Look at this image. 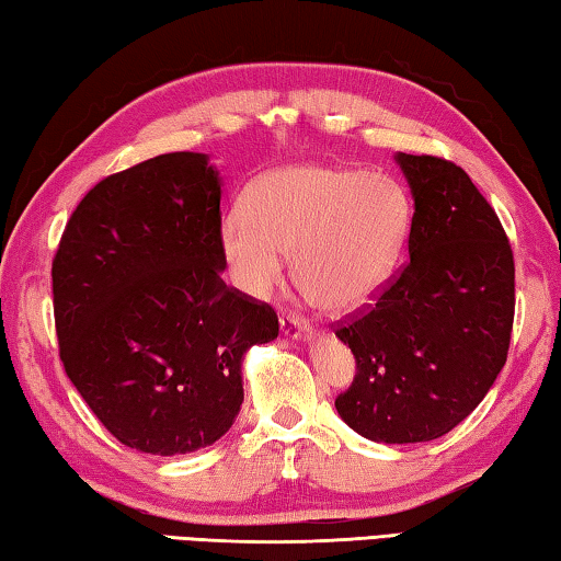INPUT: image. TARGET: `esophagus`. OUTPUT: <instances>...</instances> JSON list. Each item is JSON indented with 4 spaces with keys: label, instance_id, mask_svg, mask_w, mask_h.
<instances>
[{
    "label": "esophagus",
    "instance_id": "34e87169",
    "mask_svg": "<svg viewBox=\"0 0 561 561\" xmlns=\"http://www.w3.org/2000/svg\"><path fill=\"white\" fill-rule=\"evenodd\" d=\"M280 330H283V335L293 337V341H308V337L313 335V325H310L306 318H300L296 313H288L280 318Z\"/></svg>",
    "mask_w": 561,
    "mask_h": 561
}]
</instances>
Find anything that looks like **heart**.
Wrapping results in <instances>:
<instances>
[{"label":"heart","mask_w":561,"mask_h":561,"mask_svg":"<svg viewBox=\"0 0 561 561\" xmlns=\"http://www.w3.org/2000/svg\"><path fill=\"white\" fill-rule=\"evenodd\" d=\"M405 188L382 173L296 163L263 173L245 208L220 220L218 245L238 288L265 298L293 251L296 286L310 306L347 316L380 296L410 233Z\"/></svg>","instance_id":"obj_1"}]
</instances>
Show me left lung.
<instances>
[{"label":"left lung","instance_id":"1","mask_svg":"<svg viewBox=\"0 0 561 561\" xmlns=\"http://www.w3.org/2000/svg\"><path fill=\"white\" fill-rule=\"evenodd\" d=\"M415 214L410 261L373 308L337 325L355 380L335 410L373 443H430L480 405L507 363L514 259L472 179L437 156H394Z\"/></svg>","mask_w":561,"mask_h":561}]
</instances>
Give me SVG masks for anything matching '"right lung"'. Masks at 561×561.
<instances>
[{
  "label": "right lung",
  "mask_w": 561,
  "mask_h": 561,
  "mask_svg": "<svg viewBox=\"0 0 561 561\" xmlns=\"http://www.w3.org/2000/svg\"><path fill=\"white\" fill-rule=\"evenodd\" d=\"M220 176L206 153H161L99 181L51 263L59 355L118 443L186 455L228 433L243 355L278 316L228 288L218 245Z\"/></svg>",
  "instance_id": "obj_1"
}]
</instances>
